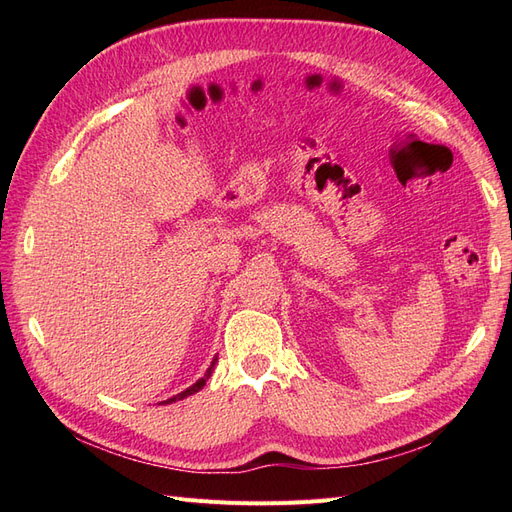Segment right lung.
I'll use <instances>...</instances> for the list:
<instances>
[{
	"instance_id": "add662e5",
	"label": "right lung",
	"mask_w": 512,
	"mask_h": 512,
	"mask_svg": "<svg viewBox=\"0 0 512 512\" xmlns=\"http://www.w3.org/2000/svg\"><path fill=\"white\" fill-rule=\"evenodd\" d=\"M215 361H218V356H215V359H213V363H211V367L207 369V374L203 376V378H200L196 384H192L190 386V389H185L183 393H179V395H175V397H170V399H166L164 401V404H173V401H179V399H183V397H188V395H194V393H198L200 389H203V386L207 384V380L211 378V371H213V367H215Z\"/></svg>"
}]
</instances>
